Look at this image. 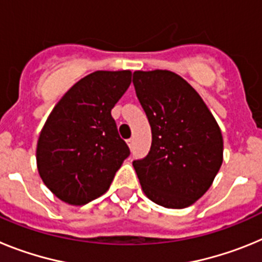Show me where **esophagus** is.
<instances>
[{"label": "esophagus", "instance_id": "34e87169", "mask_svg": "<svg viewBox=\"0 0 262 262\" xmlns=\"http://www.w3.org/2000/svg\"><path fill=\"white\" fill-rule=\"evenodd\" d=\"M127 145H128L129 148H133V145H134V139H128V140H127Z\"/></svg>", "mask_w": 262, "mask_h": 262}]
</instances>
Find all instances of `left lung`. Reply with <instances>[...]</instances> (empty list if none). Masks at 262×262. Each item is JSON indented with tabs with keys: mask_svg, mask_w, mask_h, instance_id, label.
Wrapping results in <instances>:
<instances>
[{
	"mask_svg": "<svg viewBox=\"0 0 262 262\" xmlns=\"http://www.w3.org/2000/svg\"><path fill=\"white\" fill-rule=\"evenodd\" d=\"M134 86L152 129L151 151L133 163L145 195L166 209L189 207L223 163V136L205 101L170 71H135Z\"/></svg>",
	"mask_w": 262,
	"mask_h": 262,
	"instance_id": "8db88e82",
	"label": "left lung"
}]
</instances>
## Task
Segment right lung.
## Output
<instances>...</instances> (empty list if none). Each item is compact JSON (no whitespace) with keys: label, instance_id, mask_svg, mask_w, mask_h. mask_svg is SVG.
<instances>
[{"label":"right lung","instance_id":"add662e5","mask_svg":"<svg viewBox=\"0 0 262 262\" xmlns=\"http://www.w3.org/2000/svg\"><path fill=\"white\" fill-rule=\"evenodd\" d=\"M131 71H96L61 97L41 128L36 166L62 202L81 206L108 190L129 149L111 108L131 84Z\"/></svg>","mask_w":262,"mask_h":262}]
</instances>
